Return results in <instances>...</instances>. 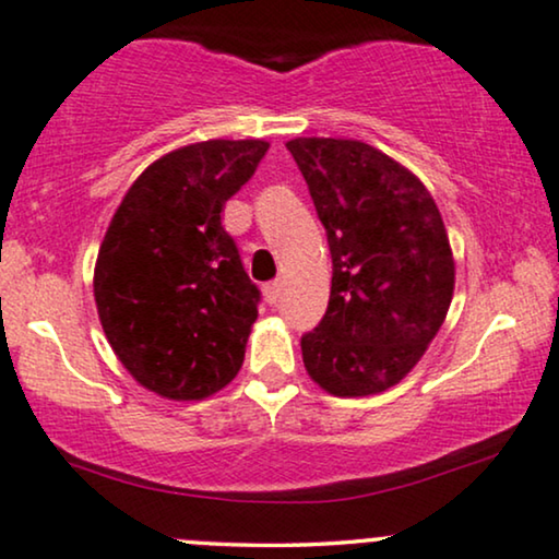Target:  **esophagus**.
<instances>
[{
  "mask_svg": "<svg viewBox=\"0 0 559 559\" xmlns=\"http://www.w3.org/2000/svg\"><path fill=\"white\" fill-rule=\"evenodd\" d=\"M280 295H282V282L280 280H274V282H270V285H264V300L270 302V306H274V302L280 300Z\"/></svg>",
  "mask_w": 559,
  "mask_h": 559,
  "instance_id": "obj_1",
  "label": "esophagus"
}]
</instances>
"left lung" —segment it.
I'll return each instance as SVG.
<instances>
[{
	"mask_svg": "<svg viewBox=\"0 0 559 559\" xmlns=\"http://www.w3.org/2000/svg\"><path fill=\"white\" fill-rule=\"evenodd\" d=\"M329 236V308L302 333L308 374L338 397L393 388L424 357L454 293V259L421 179L361 141L287 143Z\"/></svg>",
	"mask_w": 559,
	"mask_h": 559,
	"instance_id": "left-lung-1",
	"label": "left lung"
}]
</instances>
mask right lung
Instances as JSON below:
<instances>
[{
	"label": "right lung",
	"instance_id": "right-lung-1",
	"mask_svg": "<svg viewBox=\"0 0 559 559\" xmlns=\"http://www.w3.org/2000/svg\"><path fill=\"white\" fill-rule=\"evenodd\" d=\"M270 143L202 141L135 179L94 266V300L122 367L171 401L226 388L243 365L262 293L223 228V205Z\"/></svg>",
	"mask_w": 559,
	"mask_h": 559
}]
</instances>
